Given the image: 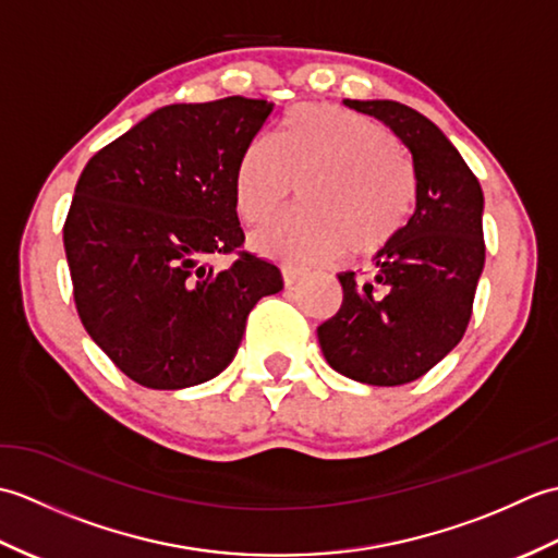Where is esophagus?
<instances>
[{
    "label": "esophagus",
    "instance_id": "obj_1",
    "mask_svg": "<svg viewBox=\"0 0 558 558\" xmlns=\"http://www.w3.org/2000/svg\"><path fill=\"white\" fill-rule=\"evenodd\" d=\"M302 276H304L302 268L282 266V282H286V286H294V282H298Z\"/></svg>",
    "mask_w": 558,
    "mask_h": 558
}]
</instances>
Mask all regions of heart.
Segmentation results:
<instances>
[{"label":"heart","instance_id":"obj_1","mask_svg":"<svg viewBox=\"0 0 558 558\" xmlns=\"http://www.w3.org/2000/svg\"><path fill=\"white\" fill-rule=\"evenodd\" d=\"M302 213L252 236L260 256L290 266L333 260L348 248L376 254L408 222L414 184L408 160L381 124L338 105H300L270 146L248 144L232 174V198L248 225L278 216L300 184Z\"/></svg>","mask_w":558,"mask_h":558}]
</instances>
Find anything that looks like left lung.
Segmentation results:
<instances>
[{"mask_svg": "<svg viewBox=\"0 0 558 558\" xmlns=\"http://www.w3.org/2000/svg\"><path fill=\"white\" fill-rule=\"evenodd\" d=\"M372 114L408 146L414 210L376 254L374 278L340 272L342 304L318 326L326 362L369 386H402L453 350L472 316L484 268L477 177L441 129L396 100H345Z\"/></svg>", "mask_w": 558, "mask_h": 558, "instance_id": "8db88e82", "label": "left lung"}]
</instances>
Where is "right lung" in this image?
<instances>
[{"label": "right lung", "instance_id": "1", "mask_svg": "<svg viewBox=\"0 0 558 558\" xmlns=\"http://www.w3.org/2000/svg\"><path fill=\"white\" fill-rule=\"evenodd\" d=\"M276 105L242 96L160 108L83 168L64 222L83 328L153 390L204 384L240 348L246 316L282 290L244 252L232 174ZM234 253L225 271L209 258Z\"/></svg>", "mask_w": 558, "mask_h": 558}]
</instances>
